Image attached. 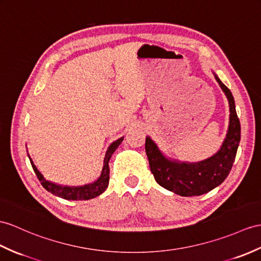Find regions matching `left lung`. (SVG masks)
I'll list each match as a JSON object with an SVG mask.
<instances>
[{
  "instance_id": "8db88e82",
  "label": "left lung",
  "mask_w": 261,
  "mask_h": 261,
  "mask_svg": "<svg viewBox=\"0 0 261 261\" xmlns=\"http://www.w3.org/2000/svg\"><path fill=\"white\" fill-rule=\"evenodd\" d=\"M229 101V126L224 143L217 154L199 163L170 161L158 149L149 137H146L145 150L150 171L155 180L164 188L179 196H200L219 186L229 175L240 142V122L229 88L215 75Z\"/></svg>"
}]
</instances>
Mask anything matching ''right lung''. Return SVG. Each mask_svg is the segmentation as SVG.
<instances>
[{
	"label": "right lung",
	"instance_id": "obj_1",
	"mask_svg": "<svg viewBox=\"0 0 261 261\" xmlns=\"http://www.w3.org/2000/svg\"><path fill=\"white\" fill-rule=\"evenodd\" d=\"M124 137L117 139L116 142H114L111 144L109 149L106 150L105 158H104V165H103V169H101V174L98 177V179L96 181H94L92 184H88V185L84 186H79V187H71V186H62V185H57V184H54L52 181H48L44 176L40 173L39 169L36 168L32 158L29 156L30 162L32 167H33L35 174L37 176V178L41 181L42 186L45 188L47 192L52 193L55 196H59L63 199H67V200H88L95 198V197L99 196L100 194H103L107 186H109V181H110V167H109V162L111 160V157L113 155V152L116 150V148L120 145V143L123 142Z\"/></svg>",
	"mask_w": 261,
	"mask_h": 261
}]
</instances>
